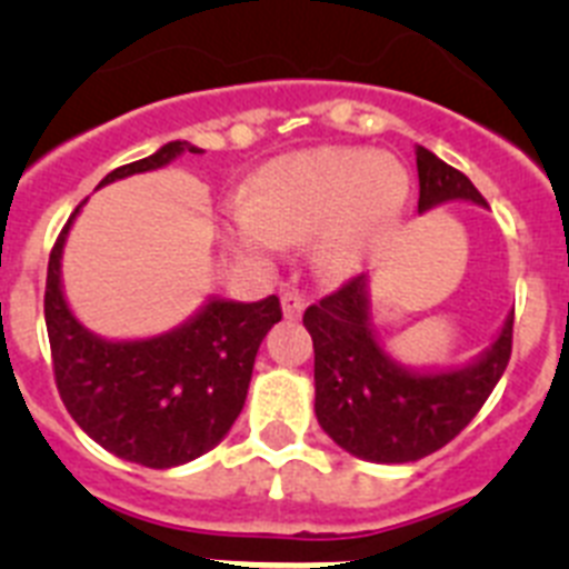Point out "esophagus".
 I'll return each instance as SVG.
<instances>
[{
  "mask_svg": "<svg viewBox=\"0 0 569 569\" xmlns=\"http://www.w3.org/2000/svg\"><path fill=\"white\" fill-rule=\"evenodd\" d=\"M301 310H305V299L299 293H293V290L281 293V313H284V319H299Z\"/></svg>",
  "mask_w": 569,
  "mask_h": 569,
  "instance_id": "1",
  "label": "esophagus"
}]
</instances>
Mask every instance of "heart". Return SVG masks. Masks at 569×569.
Listing matches in <instances>:
<instances>
[{
    "instance_id": "heart-1",
    "label": "heart",
    "mask_w": 569,
    "mask_h": 569,
    "mask_svg": "<svg viewBox=\"0 0 569 569\" xmlns=\"http://www.w3.org/2000/svg\"><path fill=\"white\" fill-rule=\"evenodd\" d=\"M407 199L410 173L399 159L325 144L273 159L253 196L230 202L224 233L239 250L259 256L316 236L321 273L350 279L393 233Z\"/></svg>"
}]
</instances>
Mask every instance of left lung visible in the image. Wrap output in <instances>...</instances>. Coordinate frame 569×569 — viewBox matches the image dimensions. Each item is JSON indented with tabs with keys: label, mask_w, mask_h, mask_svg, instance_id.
<instances>
[{
	"label": "left lung",
	"mask_w": 569,
	"mask_h": 569,
	"mask_svg": "<svg viewBox=\"0 0 569 569\" xmlns=\"http://www.w3.org/2000/svg\"><path fill=\"white\" fill-rule=\"evenodd\" d=\"M419 213L450 202L487 208L465 173L416 144ZM316 353V419L356 459L405 465L436 453L479 413L505 376L512 313L476 359L459 367H413L393 359L373 325L370 279L356 276L339 293L305 310Z\"/></svg>",
	"instance_id": "left-lung-1"
}]
</instances>
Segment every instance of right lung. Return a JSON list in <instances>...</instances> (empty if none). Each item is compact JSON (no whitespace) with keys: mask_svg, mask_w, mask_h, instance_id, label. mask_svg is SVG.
Segmentation results:
<instances>
[{"mask_svg":"<svg viewBox=\"0 0 569 569\" xmlns=\"http://www.w3.org/2000/svg\"><path fill=\"white\" fill-rule=\"evenodd\" d=\"M184 153L202 148L176 139L148 159L116 168L99 188L168 168ZM82 204L50 250L44 288L59 396L73 421L108 453L153 470L188 465L213 450L239 419L261 339L281 319L279 299L208 296L193 316L164 333L104 339L77 319L62 284L64 244Z\"/></svg>","mask_w":569,"mask_h":569,"instance_id":"add662e5","label":"right lung"}]
</instances>
